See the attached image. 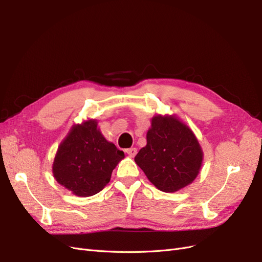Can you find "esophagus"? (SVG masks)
I'll return each mask as SVG.
<instances>
[{"label": "esophagus", "instance_id": "esophagus-1", "mask_svg": "<svg viewBox=\"0 0 262 262\" xmlns=\"http://www.w3.org/2000/svg\"><path fill=\"white\" fill-rule=\"evenodd\" d=\"M125 152H126V154L130 155L131 157H133V156H136V155H137L138 150H137V148H136V147H131V148H128V149H126Z\"/></svg>", "mask_w": 262, "mask_h": 262}]
</instances>
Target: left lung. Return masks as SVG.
<instances>
[{"instance_id":"obj_1","label":"left lung","mask_w":262,"mask_h":262,"mask_svg":"<svg viewBox=\"0 0 262 262\" xmlns=\"http://www.w3.org/2000/svg\"><path fill=\"white\" fill-rule=\"evenodd\" d=\"M146 141L134 161L157 189L173 192L191 184L201 167L202 150L186 124L175 117L156 116Z\"/></svg>"}]
</instances>
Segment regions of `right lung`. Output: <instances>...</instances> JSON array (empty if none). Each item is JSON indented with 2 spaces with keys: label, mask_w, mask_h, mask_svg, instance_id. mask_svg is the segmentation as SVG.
Masks as SVG:
<instances>
[{
  "label": "right lung",
  "mask_w": 262,
  "mask_h": 262,
  "mask_svg": "<svg viewBox=\"0 0 262 262\" xmlns=\"http://www.w3.org/2000/svg\"><path fill=\"white\" fill-rule=\"evenodd\" d=\"M123 157L91 120L73 126L58 149L52 170L60 185L78 196H91L104 189Z\"/></svg>",
  "instance_id": "obj_1"
}]
</instances>
